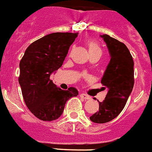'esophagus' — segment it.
<instances>
[{
	"label": "esophagus",
	"mask_w": 152,
	"mask_h": 152,
	"mask_svg": "<svg viewBox=\"0 0 152 152\" xmlns=\"http://www.w3.org/2000/svg\"><path fill=\"white\" fill-rule=\"evenodd\" d=\"M80 96L82 97V99H90V96L87 95V94H85V93H81V94H80Z\"/></svg>",
	"instance_id": "34e87169"
}]
</instances>
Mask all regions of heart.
Listing matches in <instances>:
<instances>
[{
	"instance_id": "b5f03b06",
	"label": "heart",
	"mask_w": 152,
	"mask_h": 152,
	"mask_svg": "<svg viewBox=\"0 0 152 152\" xmlns=\"http://www.w3.org/2000/svg\"><path fill=\"white\" fill-rule=\"evenodd\" d=\"M88 50L90 52H99L101 53V49L99 48V45L96 42H91L88 43Z\"/></svg>"
}]
</instances>
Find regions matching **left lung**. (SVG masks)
Here are the masks:
<instances>
[{"label":"left lung","instance_id":"obj_1","mask_svg":"<svg viewBox=\"0 0 152 152\" xmlns=\"http://www.w3.org/2000/svg\"><path fill=\"white\" fill-rule=\"evenodd\" d=\"M100 37L106 43L110 57L101 79L107 93L104 101H98L99 110L89 118L101 124L115 118L124 108L134 85V63L125 44L107 34Z\"/></svg>","mask_w":152,"mask_h":152}]
</instances>
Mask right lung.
Instances as JSON below:
<instances>
[{
  "mask_svg": "<svg viewBox=\"0 0 152 152\" xmlns=\"http://www.w3.org/2000/svg\"><path fill=\"white\" fill-rule=\"evenodd\" d=\"M77 37L76 33L45 35L30 44L19 63V82L25 104L42 121L59 118L66 101L78 95L74 87L63 90L50 80V75L62 66Z\"/></svg>",
  "mask_w": 152,
  "mask_h": 152,
  "instance_id": "1",
  "label": "right lung"
}]
</instances>
